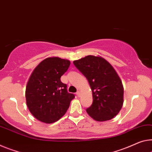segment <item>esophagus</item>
Masks as SVG:
<instances>
[{"instance_id": "esophagus-1", "label": "esophagus", "mask_w": 152, "mask_h": 152, "mask_svg": "<svg viewBox=\"0 0 152 152\" xmlns=\"http://www.w3.org/2000/svg\"><path fill=\"white\" fill-rule=\"evenodd\" d=\"M76 94L77 95V96H78V97H80V96H81V92H80V91H77V93H76Z\"/></svg>"}]
</instances>
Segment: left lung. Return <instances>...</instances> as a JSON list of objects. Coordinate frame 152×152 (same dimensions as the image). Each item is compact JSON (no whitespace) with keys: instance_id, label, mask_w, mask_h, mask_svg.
I'll return each mask as SVG.
<instances>
[{"instance_id":"obj_1","label":"left lung","mask_w":152,"mask_h":152,"mask_svg":"<svg viewBox=\"0 0 152 152\" xmlns=\"http://www.w3.org/2000/svg\"><path fill=\"white\" fill-rule=\"evenodd\" d=\"M73 64L88 79L93 103L86 111L97 122L110 120L118 114L124 103V87L115 70L100 56L89 55Z\"/></svg>"}]
</instances>
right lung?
Here are the masks:
<instances>
[{
    "label": "right lung",
    "instance_id": "obj_1",
    "mask_svg": "<svg viewBox=\"0 0 152 152\" xmlns=\"http://www.w3.org/2000/svg\"><path fill=\"white\" fill-rule=\"evenodd\" d=\"M71 64L70 60L49 57L41 61L30 75L26 87V100L30 113L45 124L59 120L75 98L60 81Z\"/></svg>",
    "mask_w": 152,
    "mask_h": 152
}]
</instances>
